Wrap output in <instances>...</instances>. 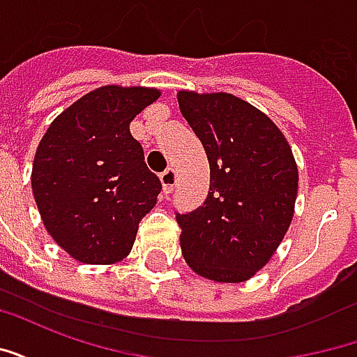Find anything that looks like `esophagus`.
Here are the masks:
<instances>
[{"instance_id": "34e87169", "label": "esophagus", "mask_w": 357, "mask_h": 357, "mask_svg": "<svg viewBox=\"0 0 357 357\" xmlns=\"http://www.w3.org/2000/svg\"><path fill=\"white\" fill-rule=\"evenodd\" d=\"M160 181H162L164 193H170L172 189L176 187V181H178V174L174 168H166V170L160 174Z\"/></svg>"}]
</instances>
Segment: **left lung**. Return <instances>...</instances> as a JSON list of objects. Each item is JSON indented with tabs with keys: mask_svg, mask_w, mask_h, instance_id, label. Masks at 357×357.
<instances>
[{
	"mask_svg": "<svg viewBox=\"0 0 357 357\" xmlns=\"http://www.w3.org/2000/svg\"><path fill=\"white\" fill-rule=\"evenodd\" d=\"M178 102L210 164L206 201L176 214L183 258L218 283L247 281L269 262L292 222V151L262 110L235 95L179 91Z\"/></svg>",
	"mask_w": 357,
	"mask_h": 357,
	"instance_id": "1",
	"label": "left lung"
}]
</instances>
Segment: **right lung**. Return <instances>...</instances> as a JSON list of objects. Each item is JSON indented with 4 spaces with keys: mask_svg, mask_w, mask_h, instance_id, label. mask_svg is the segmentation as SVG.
<instances>
[{
    "mask_svg": "<svg viewBox=\"0 0 357 357\" xmlns=\"http://www.w3.org/2000/svg\"><path fill=\"white\" fill-rule=\"evenodd\" d=\"M158 97L153 88L102 86L63 110L40 141L32 193L47 233L74 260L120 262L156 204L162 183L130 122Z\"/></svg>",
    "mask_w": 357,
    "mask_h": 357,
    "instance_id": "add662e5",
    "label": "right lung"
}]
</instances>
